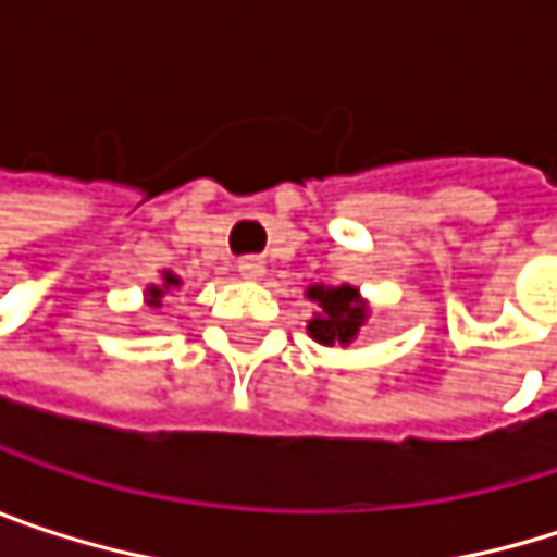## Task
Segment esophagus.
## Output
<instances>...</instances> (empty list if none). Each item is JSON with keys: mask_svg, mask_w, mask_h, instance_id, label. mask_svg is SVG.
I'll list each match as a JSON object with an SVG mask.
<instances>
[{"mask_svg": "<svg viewBox=\"0 0 557 557\" xmlns=\"http://www.w3.org/2000/svg\"><path fill=\"white\" fill-rule=\"evenodd\" d=\"M238 274L245 280H261L268 274V261L264 258H242L238 261Z\"/></svg>", "mask_w": 557, "mask_h": 557, "instance_id": "obj_1", "label": "esophagus"}]
</instances>
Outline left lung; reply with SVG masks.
Listing matches in <instances>:
<instances>
[{"label": "left lung", "mask_w": 557, "mask_h": 557, "mask_svg": "<svg viewBox=\"0 0 557 557\" xmlns=\"http://www.w3.org/2000/svg\"><path fill=\"white\" fill-rule=\"evenodd\" d=\"M306 299L315 306L312 319L306 322V332L319 345L345 348L358 338V332L371 319V302L351 283H338V286L312 283V286H306Z\"/></svg>", "instance_id": "1"}]
</instances>
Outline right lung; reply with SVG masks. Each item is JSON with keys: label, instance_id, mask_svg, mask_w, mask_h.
<instances>
[{"label": "right lung", "instance_id": "obj_1", "mask_svg": "<svg viewBox=\"0 0 557 557\" xmlns=\"http://www.w3.org/2000/svg\"><path fill=\"white\" fill-rule=\"evenodd\" d=\"M180 283H183V280L176 277L173 271H164V274H161V283H151V286L145 289V302H148L151 309H158V306H161V299L168 296L170 289H176Z\"/></svg>", "mask_w": 557, "mask_h": 557}]
</instances>
